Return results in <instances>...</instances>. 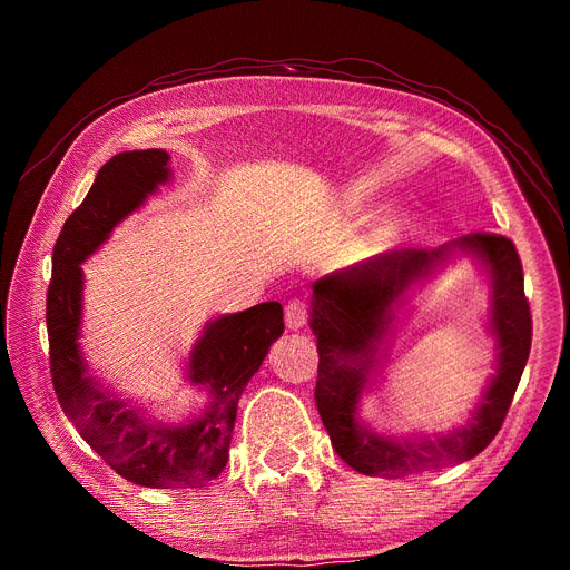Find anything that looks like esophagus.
Returning <instances> with one entry per match:
<instances>
[{
  "mask_svg": "<svg viewBox=\"0 0 570 570\" xmlns=\"http://www.w3.org/2000/svg\"><path fill=\"white\" fill-rule=\"evenodd\" d=\"M307 325V305L303 301H291L286 305V327L288 331H303Z\"/></svg>",
  "mask_w": 570,
  "mask_h": 570,
  "instance_id": "1",
  "label": "esophagus"
}]
</instances>
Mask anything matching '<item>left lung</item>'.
Masks as SVG:
<instances>
[{"label": "left lung", "instance_id": "left-lung-1", "mask_svg": "<svg viewBox=\"0 0 570 570\" xmlns=\"http://www.w3.org/2000/svg\"><path fill=\"white\" fill-rule=\"evenodd\" d=\"M458 255L483 264L491 284L489 330L498 365L464 426L445 435L391 438L360 417L362 393L394 330L407 293ZM309 327L318 348L316 406L335 453L357 473L404 478L462 464L490 445L513 402L531 348V314L522 263L511 239L469 233L439 249H393L312 284Z\"/></svg>", "mask_w": 570, "mask_h": 570}]
</instances>
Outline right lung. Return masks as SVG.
Instances as JSON below:
<instances>
[{
	"label": "right lung",
	"mask_w": 570,
	"mask_h": 570,
	"mask_svg": "<svg viewBox=\"0 0 570 570\" xmlns=\"http://www.w3.org/2000/svg\"><path fill=\"white\" fill-rule=\"evenodd\" d=\"M168 161L166 149H134L115 155L97 173L55 243L46 305L52 385L67 417L108 466L136 485L157 490L200 488L224 471L239 395L284 333L279 303L207 321L185 372L207 404L183 423L147 415L89 372L78 342L85 286L80 263L168 183Z\"/></svg>",
	"instance_id": "1"
}]
</instances>
